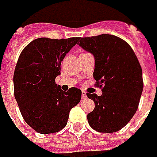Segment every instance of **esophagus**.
<instances>
[{
	"label": "esophagus",
	"mask_w": 157,
	"mask_h": 157,
	"mask_svg": "<svg viewBox=\"0 0 157 157\" xmlns=\"http://www.w3.org/2000/svg\"><path fill=\"white\" fill-rule=\"evenodd\" d=\"M82 98H86V93L85 91H82Z\"/></svg>",
	"instance_id": "34e87169"
}]
</instances>
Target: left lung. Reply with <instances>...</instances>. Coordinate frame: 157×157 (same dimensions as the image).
<instances>
[{
  "mask_svg": "<svg viewBox=\"0 0 157 157\" xmlns=\"http://www.w3.org/2000/svg\"><path fill=\"white\" fill-rule=\"evenodd\" d=\"M79 46L95 59L93 77L102 94L86 93L95 108L87 114L89 125L111 133L124 127L137 111L143 90L142 70L129 44L109 34L79 38Z\"/></svg>",
  "mask_w": 157,
  "mask_h": 157,
  "instance_id": "1",
  "label": "left lung"
}]
</instances>
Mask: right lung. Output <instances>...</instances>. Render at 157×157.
I'll use <instances>...</instances> for the list:
<instances>
[{
  "label": "right lung",
  "mask_w": 157,
  "mask_h": 157,
  "mask_svg": "<svg viewBox=\"0 0 157 157\" xmlns=\"http://www.w3.org/2000/svg\"><path fill=\"white\" fill-rule=\"evenodd\" d=\"M78 40V37L39 38L20 54L13 77L14 95L23 118L39 133L63 129L71 109L80 101V89L65 92L56 84L62 61Z\"/></svg>",
  "instance_id": "add662e5"
}]
</instances>
